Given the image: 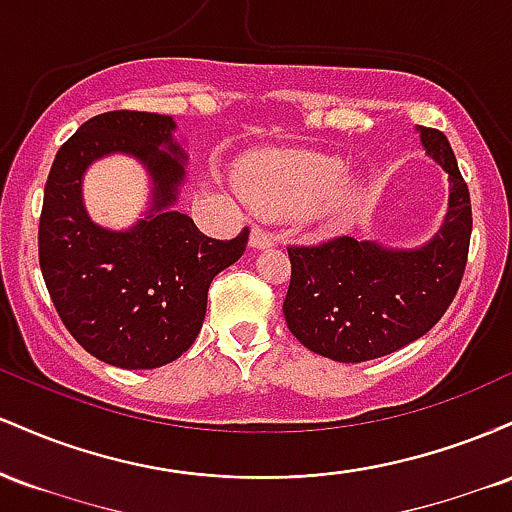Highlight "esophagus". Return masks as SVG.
<instances>
[{
    "label": "esophagus",
    "mask_w": 512,
    "mask_h": 512,
    "mask_svg": "<svg viewBox=\"0 0 512 512\" xmlns=\"http://www.w3.org/2000/svg\"><path fill=\"white\" fill-rule=\"evenodd\" d=\"M274 233L264 231L262 226H252V233H250V245L252 248L262 250V248H272L274 245Z\"/></svg>",
    "instance_id": "1"
}]
</instances>
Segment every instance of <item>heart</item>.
<instances>
[{
  "mask_svg": "<svg viewBox=\"0 0 512 512\" xmlns=\"http://www.w3.org/2000/svg\"><path fill=\"white\" fill-rule=\"evenodd\" d=\"M346 166L339 158L315 151H267L240 168V190L267 216H301L320 209L344 211L354 192L342 185Z\"/></svg>",
  "mask_w": 512,
  "mask_h": 512,
  "instance_id": "heart-1",
  "label": "heart"
}]
</instances>
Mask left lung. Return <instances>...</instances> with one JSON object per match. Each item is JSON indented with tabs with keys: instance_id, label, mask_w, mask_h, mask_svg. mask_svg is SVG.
<instances>
[{
	"instance_id": "1",
	"label": "left lung",
	"mask_w": 512,
	"mask_h": 512,
	"mask_svg": "<svg viewBox=\"0 0 512 512\" xmlns=\"http://www.w3.org/2000/svg\"><path fill=\"white\" fill-rule=\"evenodd\" d=\"M421 142L450 175V209L431 243L390 250L339 236L286 248V325L315 354L342 363L392 354L424 337L460 289L472 238L469 187L440 129L421 127Z\"/></svg>"
}]
</instances>
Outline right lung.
<instances>
[{
    "label": "right lung",
    "instance_id": "add662e5",
    "mask_svg": "<svg viewBox=\"0 0 512 512\" xmlns=\"http://www.w3.org/2000/svg\"><path fill=\"white\" fill-rule=\"evenodd\" d=\"M173 117L110 110L86 120L57 151L38 226V260L57 315L91 356L127 370L158 368L185 354L202 330L207 293L240 260L236 238L204 236L170 211L185 180ZM137 155L155 178V209L125 234L96 227L80 202V175L105 153Z\"/></svg>",
    "mask_w": 512,
    "mask_h": 512
}]
</instances>
